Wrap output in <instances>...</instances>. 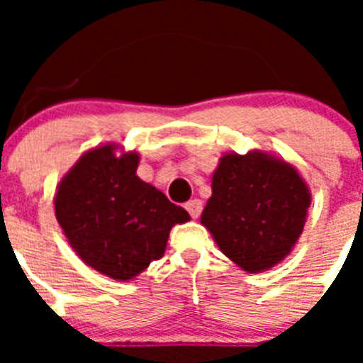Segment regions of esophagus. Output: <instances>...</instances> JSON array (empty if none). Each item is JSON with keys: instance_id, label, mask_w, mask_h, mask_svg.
I'll list each match as a JSON object with an SVG mask.
<instances>
[{"instance_id": "1", "label": "esophagus", "mask_w": 363, "mask_h": 363, "mask_svg": "<svg viewBox=\"0 0 363 363\" xmlns=\"http://www.w3.org/2000/svg\"><path fill=\"white\" fill-rule=\"evenodd\" d=\"M201 209H203V203H201L199 199H190L186 203V211L190 213L192 218H198V216L201 215Z\"/></svg>"}]
</instances>
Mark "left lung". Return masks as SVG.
I'll use <instances>...</instances> for the list:
<instances>
[{"mask_svg":"<svg viewBox=\"0 0 363 363\" xmlns=\"http://www.w3.org/2000/svg\"><path fill=\"white\" fill-rule=\"evenodd\" d=\"M309 190L292 165L267 154H226L201 224L228 258L256 273L279 264L303 232Z\"/></svg>","mask_w":363,"mask_h":363,"instance_id":"8db88e82","label":"left lung"}]
</instances>
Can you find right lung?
I'll use <instances>...</instances> for the list:
<instances>
[{
	"instance_id": "add662e5",
	"label": "right lung",
	"mask_w": 363,
	"mask_h": 363,
	"mask_svg": "<svg viewBox=\"0 0 363 363\" xmlns=\"http://www.w3.org/2000/svg\"><path fill=\"white\" fill-rule=\"evenodd\" d=\"M139 156L101 147L60 182L54 209L69 245L99 273L128 281L164 256L175 224L190 215L135 175Z\"/></svg>"
}]
</instances>
